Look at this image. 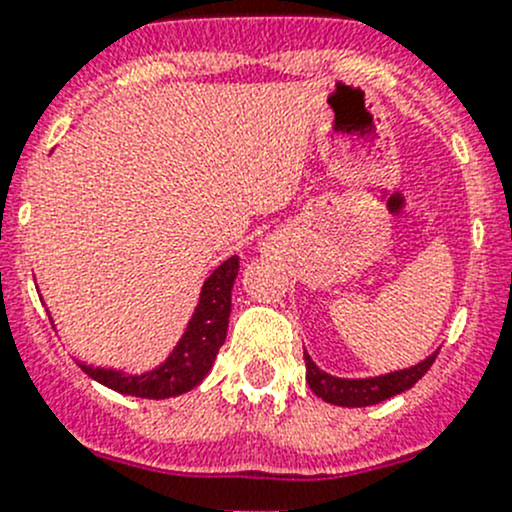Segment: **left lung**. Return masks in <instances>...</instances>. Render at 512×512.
Masks as SVG:
<instances>
[{
  "label": "left lung",
  "instance_id": "obj_1",
  "mask_svg": "<svg viewBox=\"0 0 512 512\" xmlns=\"http://www.w3.org/2000/svg\"><path fill=\"white\" fill-rule=\"evenodd\" d=\"M436 354L421 361V364L409 366V369L391 371L384 376H371V379H339V376L327 374L319 369L309 354L304 352V364H307V384L319 399L334 406H349V409H361V406H374L381 401L391 399V396L401 394V391L411 389L436 361Z\"/></svg>",
  "mask_w": 512,
  "mask_h": 512
}]
</instances>
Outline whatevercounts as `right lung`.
<instances>
[{
    "instance_id": "1",
    "label": "right lung",
    "mask_w": 512,
    "mask_h": 512,
    "mask_svg": "<svg viewBox=\"0 0 512 512\" xmlns=\"http://www.w3.org/2000/svg\"><path fill=\"white\" fill-rule=\"evenodd\" d=\"M237 270H240V257L232 255L205 280L198 307H195L178 347L153 371L123 374L116 369H101V366H79L98 384L108 386L118 394L141 396V399H170V396L195 389L208 376L215 356L225 344Z\"/></svg>"
}]
</instances>
